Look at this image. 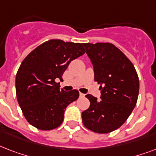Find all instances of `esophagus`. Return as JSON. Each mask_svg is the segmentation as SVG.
Wrapping results in <instances>:
<instances>
[{
	"label": "esophagus",
	"mask_w": 156,
	"mask_h": 156,
	"mask_svg": "<svg viewBox=\"0 0 156 156\" xmlns=\"http://www.w3.org/2000/svg\"><path fill=\"white\" fill-rule=\"evenodd\" d=\"M79 95H80V97H84L85 96V95L83 94V93H79Z\"/></svg>",
	"instance_id": "1"
}]
</instances>
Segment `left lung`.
I'll return each mask as SVG.
<instances>
[{
  "label": "left lung",
  "mask_w": 156,
  "mask_h": 156,
  "mask_svg": "<svg viewBox=\"0 0 156 156\" xmlns=\"http://www.w3.org/2000/svg\"><path fill=\"white\" fill-rule=\"evenodd\" d=\"M83 45L93 64L95 81L100 84L101 100L86 95L90 107L82 112L83 123L95 133H110L126 122L137 104L138 73L128 57L112 44Z\"/></svg>",
  "instance_id": "left-lung-1"
}]
</instances>
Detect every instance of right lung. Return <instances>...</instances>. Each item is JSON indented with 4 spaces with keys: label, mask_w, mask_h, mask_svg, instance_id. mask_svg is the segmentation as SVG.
Returning a JSON list of instances; mask_svg holds the SVG:
<instances>
[{
    "label": "right lung",
    "mask_w": 156,
    "mask_h": 156,
    "mask_svg": "<svg viewBox=\"0 0 156 156\" xmlns=\"http://www.w3.org/2000/svg\"><path fill=\"white\" fill-rule=\"evenodd\" d=\"M85 53L83 44L50 40L29 53L16 74V95L27 121L41 130L57 128L66 107L78 100V90H60L71 61Z\"/></svg>",
    "instance_id": "obj_1"
}]
</instances>
